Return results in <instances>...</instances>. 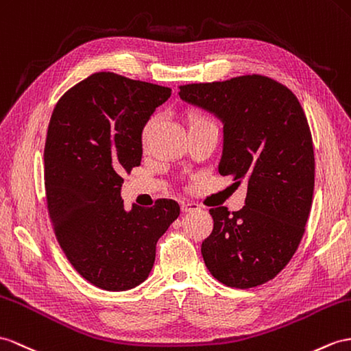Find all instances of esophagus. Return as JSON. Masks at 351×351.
<instances>
[{"instance_id": "1", "label": "esophagus", "mask_w": 351, "mask_h": 351, "mask_svg": "<svg viewBox=\"0 0 351 351\" xmlns=\"http://www.w3.org/2000/svg\"><path fill=\"white\" fill-rule=\"evenodd\" d=\"M193 210H198V204L189 202V201H183L182 202V211L183 213H189V211H193Z\"/></svg>"}]
</instances>
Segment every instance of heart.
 Returning <instances> with one entry per match:
<instances>
[{
    "label": "heart",
    "instance_id": "b5f03b06",
    "mask_svg": "<svg viewBox=\"0 0 351 351\" xmlns=\"http://www.w3.org/2000/svg\"><path fill=\"white\" fill-rule=\"evenodd\" d=\"M155 122H156V117H150L149 121L144 123L143 130H141V144H143V146H146V144H147L149 136L153 131V126H155ZM186 123H187V130H193V128H199L202 125H208L211 122L204 114L198 113V111H189V113L186 114Z\"/></svg>",
    "mask_w": 351,
    "mask_h": 351
}]
</instances>
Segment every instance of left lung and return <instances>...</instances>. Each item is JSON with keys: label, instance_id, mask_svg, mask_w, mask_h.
I'll use <instances>...</instances> for the list:
<instances>
[{"label": "left lung", "instance_id": "obj_1", "mask_svg": "<svg viewBox=\"0 0 351 351\" xmlns=\"http://www.w3.org/2000/svg\"><path fill=\"white\" fill-rule=\"evenodd\" d=\"M178 97L221 122L219 173L247 184L240 211L210 210L204 262L229 287L267 283L292 259L311 210L314 150L304 110L285 84L259 74L186 84Z\"/></svg>", "mask_w": 351, "mask_h": 351}]
</instances>
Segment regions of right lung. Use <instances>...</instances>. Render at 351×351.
Listing matches in <instances>:
<instances>
[{
    "mask_svg": "<svg viewBox=\"0 0 351 351\" xmlns=\"http://www.w3.org/2000/svg\"><path fill=\"white\" fill-rule=\"evenodd\" d=\"M171 89L95 73L65 92L53 108L45 146L49 216L65 256L89 283L130 290L150 274L156 243L180 215L173 199L155 207L121 196L122 174L138 167L141 130Z\"/></svg>",
    "mask_w": 351,
    "mask_h": 351,
    "instance_id": "1",
    "label": "right lung"
}]
</instances>
